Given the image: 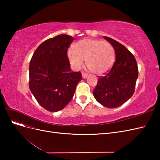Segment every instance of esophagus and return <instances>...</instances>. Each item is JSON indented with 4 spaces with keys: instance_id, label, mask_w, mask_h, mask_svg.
<instances>
[{
    "instance_id": "1",
    "label": "esophagus",
    "mask_w": 160,
    "mask_h": 160,
    "mask_svg": "<svg viewBox=\"0 0 160 160\" xmlns=\"http://www.w3.org/2000/svg\"><path fill=\"white\" fill-rule=\"evenodd\" d=\"M88 77V74L82 73V77H83V79H86Z\"/></svg>"
}]
</instances>
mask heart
I'll return each instance as SVG.
<instances>
[{"label":"heart","instance_id":"1","mask_svg":"<svg viewBox=\"0 0 160 160\" xmlns=\"http://www.w3.org/2000/svg\"><path fill=\"white\" fill-rule=\"evenodd\" d=\"M75 50L67 51V57L72 67L79 69L86 60L88 69L94 74L101 75L108 72L115 61L114 49L108 41L93 38H83L74 46Z\"/></svg>","mask_w":160,"mask_h":160}]
</instances>
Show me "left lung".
I'll return each mask as SVG.
<instances>
[{
	"label": "left lung",
	"instance_id": "8db88e82",
	"mask_svg": "<svg viewBox=\"0 0 160 160\" xmlns=\"http://www.w3.org/2000/svg\"><path fill=\"white\" fill-rule=\"evenodd\" d=\"M103 37L113 47L115 61L108 73L99 77L93 93L100 104L106 108H115L133 95L138 68L134 56L126 47L113 38Z\"/></svg>",
	"mask_w": 160,
	"mask_h": 160
}]
</instances>
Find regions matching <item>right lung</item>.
Instances as JSON below:
<instances>
[{
  "label": "right lung",
  "mask_w": 160,
  "mask_h": 160,
  "mask_svg": "<svg viewBox=\"0 0 160 160\" xmlns=\"http://www.w3.org/2000/svg\"><path fill=\"white\" fill-rule=\"evenodd\" d=\"M75 38L60 35L42 42L29 65V88L37 102L46 110L57 112L72 99L80 72H72L67 55Z\"/></svg>",
  "instance_id": "obj_1"
}]
</instances>
